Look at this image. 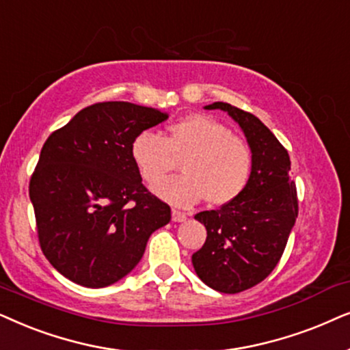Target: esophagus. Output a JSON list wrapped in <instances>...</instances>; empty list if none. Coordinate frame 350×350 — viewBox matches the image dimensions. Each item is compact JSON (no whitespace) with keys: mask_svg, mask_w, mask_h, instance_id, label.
<instances>
[{"mask_svg":"<svg viewBox=\"0 0 350 350\" xmlns=\"http://www.w3.org/2000/svg\"><path fill=\"white\" fill-rule=\"evenodd\" d=\"M171 216H172V221H174V222H184L185 219H187V216H185L183 211H178V209H172Z\"/></svg>","mask_w":350,"mask_h":350,"instance_id":"esophagus-1","label":"esophagus"}]
</instances>
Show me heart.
<instances>
[{
	"label": "heart",
	"instance_id": "b5f03b06",
	"mask_svg": "<svg viewBox=\"0 0 350 350\" xmlns=\"http://www.w3.org/2000/svg\"><path fill=\"white\" fill-rule=\"evenodd\" d=\"M129 153L148 185L165 178L176 158L183 174L172 176L155 192L176 206H193L206 198L224 206L240 197L253 176V152L226 124L209 115L195 113L167 126L166 137L146 129L133 137Z\"/></svg>",
	"mask_w": 350,
	"mask_h": 350
}]
</instances>
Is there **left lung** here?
<instances>
[{
	"label": "left lung",
	"instance_id": "8db88e82",
	"mask_svg": "<svg viewBox=\"0 0 350 350\" xmlns=\"http://www.w3.org/2000/svg\"><path fill=\"white\" fill-rule=\"evenodd\" d=\"M204 109H221L240 124L254 160L253 176L239 198L195 214L206 227V241L192 256L195 272L213 290L235 295L275 269L296 222L297 192L288 150L258 116L226 102Z\"/></svg>",
	"mask_w": 350,
	"mask_h": 350
}]
</instances>
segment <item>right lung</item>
<instances>
[{
    "instance_id": "1",
    "label": "right lung",
    "mask_w": 350,
    "mask_h": 350,
    "mask_svg": "<svg viewBox=\"0 0 350 350\" xmlns=\"http://www.w3.org/2000/svg\"><path fill=\"white\" fill-rule=\"evenodd\" d=\"M166 118L152 107L97 102L46 139L29 193L41 251L68 280L118 282L171 221L170 204L148 192L129 153L137 133Z\"/></svg>"
}]
</instances>
